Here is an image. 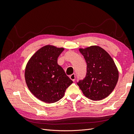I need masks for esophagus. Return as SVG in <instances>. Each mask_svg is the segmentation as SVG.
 <instances>
[{
	"instance_id": "esophagus-1",
	"label": "esophagus",
	"mask_w": 134,
	"mask_h": 134,
	"mask_svg": "<svg viewBox=\"0 0 134 134\" xmlns=\"http://www.w3.org/2000/svg\"><path fill=\"white\" fill-rule=\"evenodd\" d=\"M69 77H70V79L74 82V81L75 79V74H72L70 75Z\"/></svg>"
}]
</instances>
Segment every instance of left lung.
<instances>
[{
	"mask_svg": "<svg viewBox=\"0 0 134 134\" xmlns=\"http://www.w3.org/2000/svg\"><path fill=\"white\" fill-rule=\"evenodd\" d=\"M87 64V75L77 83L83 94L93 100L106 98L114 90L119 71L108 52L98 46L79 49Z\"/></svg>",
	"mask_w": 134,
	"mask_h": 134,
	"instance_id": "obj_1",
	"label": "left lung"
}]
</instances>
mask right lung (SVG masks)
<instances>
[{
  "label": "right lung",
  "instance_id": "1",
  "mask_svg": "<svg viewBox=\"0 0 134 134\" xmlns=\"http://www.w3.org/2000/svg\"><path fill=\"white\" fill-rule=\"evenodd\" d=\"M63 47L44 46L27 63L25 78L28 88L36 98L45 103L57 102L64 96L72 81L58 64Z\"/></svg>",
  "mask_w": 134,
  "mask_h": 134
}]
</instances>
